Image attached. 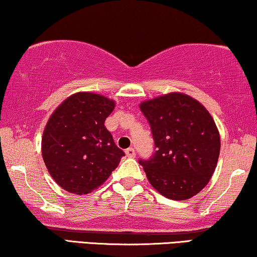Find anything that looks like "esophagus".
Wrapping results in <instances>:
<instances>
[{
  "label": "esophagus",
  "instance_id": "34e87169",
  "mask_svg": "<svg viewBox=\"0 0 257 257\" xmlns=\"http://www.w3.org/2000/svg\"><path fill=\"white\" fill-rule=\"evenodd\" d=\"M125 153H126V157H128V158L136 157V151H135V149H132V147H130V149L126 150Z\"/></svg>",
  "mask_w": 257,
  "mask_h": 257
}]
</instances>
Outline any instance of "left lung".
<instances>
[{
  "label": "left lung",
  "instance_id": "left-lung-1",
  "mask_svg": "<svg viewBox=\"0 0 257 257\" xmlns=\"http://www.w3.org/2000/svg\"><path fill=\"white\" fill-rule=\"evenodd\" d=\"M156 152L139 160L150 184L172 200L192 198L208 184L220 154L212 115L194 98L172 92L143 101Z\"/></svg>",
  "mask_w": 257,
  "mask_h": 257
}]
</instances>
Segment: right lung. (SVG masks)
<instances>
[{
  "label": "right lung",
  "instance_id": "1",
  "mask_svg": "<svg viewBox=\"0 0 257 257\" xmlns=\"http://www.w3.org/2000/svg\"><path fill=\"white\" fill-rule=\"evenodd\" d=\"M114 105L101 94L78 92L66 98L49 118L42 156L52 179L65 191L92 192L125 156L104 125Z\"/></svg>",
  "mask_w": 257,
  "mask_h": 257
}]
</instances>
